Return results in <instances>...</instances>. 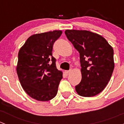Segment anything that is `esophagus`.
<instances>
[{"instance_id": "34e87169", "label": "esophagus", "mask_w": 124, "mask_h": 124, "mask_svg": "<svg viewBox=\"0 0 124 124\" xmlns=\"http://www.w3.org/2000/svg\"><path fill=\"white\" fill-rule=\"evenodd\" d=\"M71 72V71H65V73L66 75H68Z\"/></svg>"}]
</instances>
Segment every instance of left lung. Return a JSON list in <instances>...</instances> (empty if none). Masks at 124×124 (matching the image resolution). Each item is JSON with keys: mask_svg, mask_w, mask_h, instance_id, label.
Wrapping results in <instances>:
<instances>
[{"mask_svg": "<svg viewBox=\"0 0 124 124\" xmlns=\"http://www.w3.org/2000/svg\"><path fill=\"white\" fill-rule=\"evenodd\" d=\"M68 40L79 52L82 80L76 86L79 95L91 97L104 90L114 70L113 49L100 35L85 30H66Z\"/></svg>", "mask_w": 124, "mask_h": 124, "instance_id": "1", "label": "left lung"}]
</instances>
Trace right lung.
Segmentation results:
<instances>
[{"instance_id":"obj_1","label":"right lung","mask_w":124,"mask_h":124,"mask_svg":"<svg viewBox=\"0 0 124 124\" xmlns=\"http://www.w3.org/2000/svg\"><path fill=\"white\" fill-rule=\"evenodd\" d=\"M62 33L53 31L33 35L18 52V79L25 92L37 101H49L57 94L63 73L56 68L52 50Z\"/></svg>"}]
</instances>
